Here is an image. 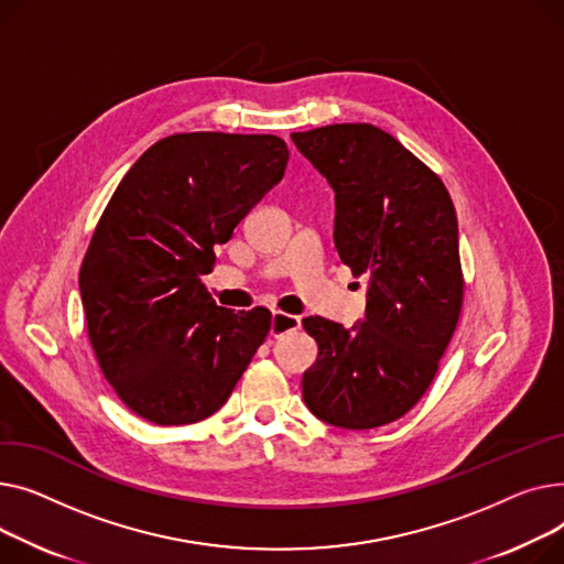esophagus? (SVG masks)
Instances as JSON below:
<instances>
[{"label":"esophagus","mask_w":564,"mask_h":564,"mask_svg":"<svg viewBox=\"0 0 564 564\" xmlns=\"http://www.w3.org/2000/svg\"><path fill=\"white\" fill-rule=\"evenodd\" d=\"M293 329H301V318L293 314H284V312H273L271 337H282L286 333H293Z\"/></svg>","instance_id":"34e87169"}]
</instances>
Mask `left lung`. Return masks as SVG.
<instances>
[{
	"label": "left lung",
	"mask_w": 564,
	"mask_h": 564,
	"mask_svg": "<svg viewBox=\"0 0 564 564\" xmlns=\"http://www.w3.org/2000/svg\"><path fill=\"white\" fill-rule=\"evenodd\" d=\"M291 139L335 188L341 261L355 278L369 275L361 325L303 321L318 344L303 399L329 425L380 427L421 401L459 321L465 275L451 193L376 124H325Z\"/></svg>",
	"instance_id": "left-lung-1"
}]
</instances>
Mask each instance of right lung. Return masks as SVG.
<instances>
[{"mask_svg": "<svg viewBox=\"0 0 564 564\" xmlns=\"http://www.w3.org/2000/svg\"><path fill=\"white\" fill-rule=\"evenodd\" d=\"M286 161L273 134L165 137L99 216L79 271L86 329L99 369L141 419L188 425L212 416L267 339L271 312L218 307L203 275Z\"/></svg>", "mask_w": 564, "mask_h": 564, "instance_id": "right-lung-1", "label": "right lung"}]
</instances>
